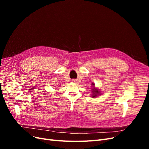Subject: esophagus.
Returning a JSON list of instances; mask_svg holds the SVG:
<instances>
[{
  "label": "esophagus",
  "instance_id": "obj_1",
  "mask_svg": "<svg viewBox=\"0 0 149 149\" xmlns=\"http://www.w3.org/2000/svg\"><path fill=\"white\" fill-rule=\"evenodd\" d=\"M75 81V80H74V79H73V81Z\"/></svg>",
  "mask_w": 149,
  "mask_h": 149
}]
</instances>
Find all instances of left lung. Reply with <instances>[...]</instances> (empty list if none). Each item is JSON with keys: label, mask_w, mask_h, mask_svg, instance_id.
<instances>
[{"label": "left lung", "mask_w": 149, "mask_h": 149, "mask_svg": "<svg viewBox=\"0 0 149 149\" xmlns=\"http://www.w3.org/2000/svg\"><path fill=\"white\" fill-rule=\"evenodd\" d=\"M93 94H94V96H93V97L97 96L96 95H97V94L100 93V91H99L98 89H94H94L93 90Z\"/></svg>", "instance_id": "8db88e82"}]
</instances>
